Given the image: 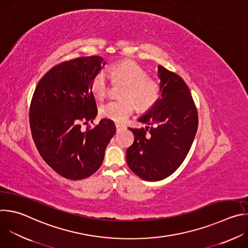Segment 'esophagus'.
Returning a JSON list of instances; mask_svg holds the SVG:
<instances>
[{
	"label": "esophagus",
	"instance_id": "1",
	"mask_svg": "<svg viewBox=\"0 0 248 248\" xmlns=\"http://www.w3.org/2000/svg\"><path fill=\"white\" fill-rule=\"evenodd\" d=\"M124 124H119V123H117V124H116V128H117V130H119V129H121V128H124Z\"/></svg>",
	"mask_w": 248,
	"mask_h": 248
}]
</instances>
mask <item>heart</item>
<instances>
[{"instance_id":"obj_1","label":"heart","mask_w":248,"mask_h":248,"mask_svg":"<svg viewBox=\"0 0 248 248\" xmlns=\"http://www.w3.org/2000/svg\"><path fill=\"white\" fill-rule=\"evenodd\" d=\"M115 81L124 82L121 99L104 104L100 108V115L117 123L124 122L134 111H148L158 102L161 88L156 79L147 76L144 67L132 60H124L106 68ZM110 82L104 72L96 74L90 84L92 94L103 100L109 93Z\"/></svg>"}]
</instances>
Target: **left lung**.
<instances>
[{"label":"left lung","instance_id":"8db88e82","mask_svg":"<svg viewBox=\"0 0 248 248\" xmlns=\"http://www.w3.org/2000/svg\"><path fill=\"white\" fill-rule=\"evenodd\" d=\"M161 97L138 121L146 128H130L134 141L126 150L129 169L148 182L164 180L186 159L198 127V113L185 80L158 66Z\"/></svg>","mask_w":248,"mask_h":248}]
</instances>
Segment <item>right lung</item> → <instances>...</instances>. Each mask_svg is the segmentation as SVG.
<instances>
[{
    "instance_id": "right-lung-1",
    "label": "right lung",
    "mask_w": 248,
    "mask_h": 248,
    "mask_svg": "<svg viewBox=\"0 0 248 248\" xmlns=\"http://www.w3.org/2000/svg\"><path fill=\"white\" fill-rule=\"evenodd\" d=\"M106 62L80 57L52 67L39 80L29 107V124L43 160L67 180H83L102 165L105 149L116 133L113 121L91 127L97 105L91 92L93 77ZM81 124H87L85 131Z\"/></svg>"
}]
</instances>
